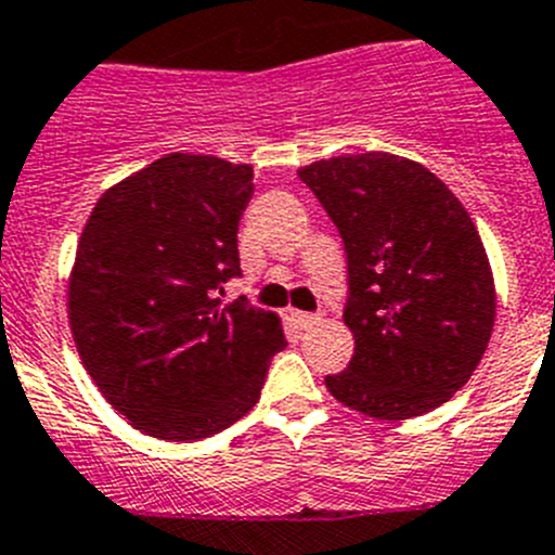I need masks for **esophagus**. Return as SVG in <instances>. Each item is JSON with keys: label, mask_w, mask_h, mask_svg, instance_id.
<instances>
[{"label": "esophagus", "mask_w": 555, "mask_h": 555, "mask_svg": "<svg viewBox=\"0 0 555 555\" xmlns=\"http://www.w3.org/2000/svg\"><path fill=\"white\" fill-rule=\"evenodd\" d=\"M292 319L299 330H311L322 322V317H317V313H302V311H294Z\"/></svg>", "instance_id": "34e87169"}]
</instances>
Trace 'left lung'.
<instances>
[{"mask_svg": "<svg viewBox=\"0 0 555 555\" xmlns=\"http://www.w3.org/2000/svg\"><path fill=\"white\" fill-rule=\"evenodd\" d=\"M344 238L354 335L340 404L404 421L446 404L481 363L495 281L474 220L449 186L404 156L369 151L299 167Z\"/></svg>", "mask_w": 555, "mask_h": 555, "instance_id": "8db88e82", "label": "left lung"}]
</instances>
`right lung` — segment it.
I'll use <instances>...</instances> for the list:
<instances>
[{"instance_id": "right-lung-1", "label": "right lung", "mask_w": 555, "mask_h": 555, "mask_svg": "<svg viewBox=\"0 0 555 555\" xmlns=\"http://www.w3.org/2000/svg\"><path fill=\"white\" fill-rule=\"evenodd\" d=\"M253 167L167 154L104 192L76 244V352L134 429L201 440L236 424L286 347L281 319L217 288L242 274L236 233Z\"/></svg>"}]
</instances>
